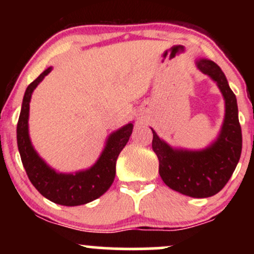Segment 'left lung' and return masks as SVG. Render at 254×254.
<instances>
[{"label":"left lung","mask_w":254,"mask_h":254,"mask_svg":"<svg viewBox=\"0 0 254 254\" xmlns=\"http://www.w3.org/2000/svg\"><path fill=\"white\" fill-rule=\"evenodd\" d=\"M197 68L217 84L224 99V118L216 138L203 149L172 147L153 131L154 153L159 159V173L172 190L193 198L216 194L228 183L237 167L243 148L238 104L226 75L216 63L206 58L194 61Z\"/></svg>","instance_id":"1"}]
</instances>
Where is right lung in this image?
<instances>
[{
	"instance_id": "add662e5",
	"label": "right lung",
	"mask_w": 254,
	"mask_h": 254,
	"mask_svg": "<svg viewBox=\"0 0 254 254\" xmlns=\"http://www.w3.org/2000/svg\"><path fill=\"white\" fill-rule=\"evenodd\" d=\"M51 70L52 66H49L26 88L16 127L17 148L28 179L44 197L60 205H82L103 196L112 185L116 177V162L129 141L133 124L127 123L111 132L97 162L87 170L75 173H60L54 170L34 149L28 132L32 93Z\"/></svg>"
}]
</instances>
